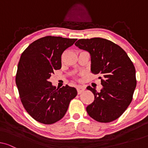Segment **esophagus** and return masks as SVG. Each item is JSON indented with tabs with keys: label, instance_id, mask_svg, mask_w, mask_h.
Returning <instances> with one entry per match:
<instances>
[{
	"label": "esophagus",
	"instance_id": "34e87169",
	"mask_svg": "<svg viewBox=\"0 0 148 148\" xmlns=\"http://www.w3.org/2000/svg\"><path fill=\"white\" fill-rule=\"evenodd\" d=\"M86 90V88H85L84 86H78L77 88V94H80L81 93H82L83 92H84V90Z\"/></svg>",
	"mask_w": 148,
	"mask_h": 148
}]
</instances>
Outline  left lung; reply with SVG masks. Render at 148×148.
<instances>
[{
  "instance_id": "1",
  "label": "left lung",
  "mask_w": 148,
  "mask_h": 148,
  "mask_svg": "<svg viewBox=\"0 0 148 148\" xmlns=\"http://www.w3.org/2000/svg\"><path fill=\"white\" fill-rule=\"evenodd\" d=\"M91 56V71L102 77L100 92L90 86L94 100L86 108L89 116L100 123H110L120 117L133 99L136 87L135 69L124 50L101 38L80 39L75 44Z\"/></svg>"
}]
</instances>
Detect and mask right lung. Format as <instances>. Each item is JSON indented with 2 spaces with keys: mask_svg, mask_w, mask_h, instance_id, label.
<instances>
[{
  "mask_svg": "<svg viewBox=\"0 0 148 148\" xmlns=\"http://www.w3.org/2000/svg\"><path fill=\"white\" fill-rule=\"evenodd\" d=\"M77 39L48 36L40 38L22 53L16 85L26 111L38 122L50 125L64 116L76 89L66 85L56 89L48 82L54 70L61 68V55Z\"/></svg>",
  "mask_w": 148,
  "mask_h": 148,
  "instance_id": "right-lung-1",
  "label": "right lung"
}]
</instances>
